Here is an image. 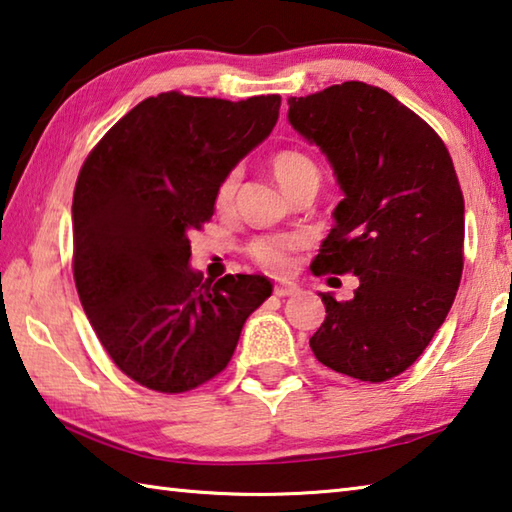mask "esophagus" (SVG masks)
Listing matches in <instances>:
<instances>
[{
  "label": "esophagus",
  "instance_id": "esophagus-1",
  "mask_svg": "<svg viewBox=\"0 0 512 512\" xmlns=\"http://www.w3.org/2000/svg\"><path fill=\"white\" fill-rule=\"evenodd\" d=\"M299 288L294 283H279L274 285V294L276 297H292V294H297Z\"/></svg>",
  "mask_w": 512,
  "mask_h": 512
}]
</instances>
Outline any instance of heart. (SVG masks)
Wrapping results in <instances>:
<instances>
[{"mask_svg": "<svg viewBox=\"0 0 512 512\" xmlns=\"http://www.w3.org/2000/svg\"><path fill=\"white\" fill-rule=\"evenodd\" d=\"M272 170H274L276 182L281 184L283 191H288L290 186H294L299 179L308 177V175L319 177L315 161L297 150L279 152V155L272 159ZM236 186H238V175L231 173L227 179H224L220 191H218L220 206H227L231 202L233 193H236ZM297 247H299V238H294V236H267V238H258L251 242L249 254L258 265L263 267V270L279 274V272L290 270L292 254Z\"/></svg>", "mask_w": 512, "mask_h": 512, "instance_id": "1", "label": "heart"}]
</instances>
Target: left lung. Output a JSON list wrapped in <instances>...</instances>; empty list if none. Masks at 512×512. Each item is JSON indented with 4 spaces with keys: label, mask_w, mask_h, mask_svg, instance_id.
Wrapping results in <instances>:
<instances>
[{
    "label": "left lung",
    "mask_w": 512,
    "mask_h": 512,
    "mask_svg": "<svg viewBox=\"0 0 512 512\" xmlns=\"http://www.w3.org/2000/svg\"><path fill=\"white\" fill-rule=\"evenodd\" d=\"M288 103L290 125L324 152L344 193L312 272L360 279L351 301L319 292L326 319L310 348L337 373L391 380L423 355L461 283L465 204L452 157L380 87L351 80Z\"/></svg>",
    "instance_id": "1"
}]
</instances>
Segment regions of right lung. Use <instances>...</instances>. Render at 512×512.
Here are the masks:
<instances>
[{"mask_svg": "<svg viewBox=\"0 0 512 512\" xmlns=\"http://www.w3.org/2000/svg\"><path fill=\"white\" fill-rule=\"evenodd\" d=\"M281 96L247 101L150 96L80 168L74 279L114 364L152 391L200 387L229 364L247 317L272 294L261 274L202 283L191 233L211 220L224 179L279 121Z\"/></svg>", "mask_w": 512, "mask_h": 512, "instance_id": "right-lung-1", "label": "right lung"}]
</instances>
